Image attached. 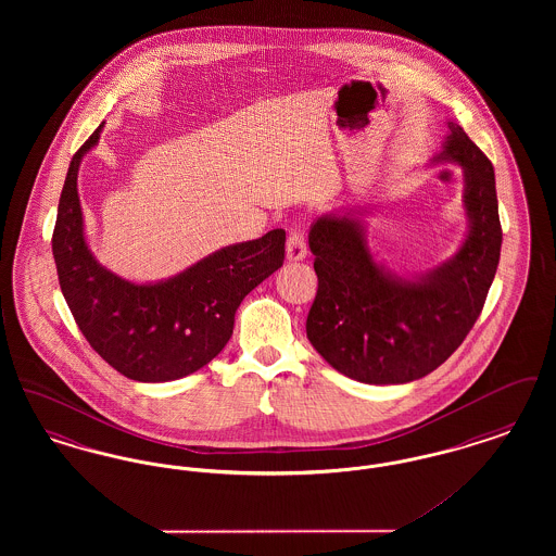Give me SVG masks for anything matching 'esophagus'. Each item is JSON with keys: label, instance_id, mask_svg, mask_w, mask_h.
<instances>
[{"label": "esophagus", "instance_id": "1", "mask_svg": "<svg viewBox=\"0 0 556 556\" xmlns=\"http://www.w3.org/2000/svg\"><path fill=\"white\" fill-rule=\"evenodd\" d=\"M308 254V248H306V241L304 236L300 231H291L288 243H286V256L290 263H300L304 261Z\"/></svg>", "mask_w": 556, "mask_h": 556}]
</instances>
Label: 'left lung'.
Returning <instances> with one entry per match:
<instances>
[{"mask_svg":"<svg viewBox=\"0 0 556 556\" xmlns=\"http://www.w3.org/2000/svg\"><path fill=\"white\" fill-rule=\"evenodd\" d=\"M429 166L463 170L467 233L440 265L397 273L377 258L367 236L370 208L325 212L311 225L318 291L306 336L345 377L394 386L438 369L463 344L483 308L501 261L494 166L458 123Z\"/></svg>","mask_w":556,"mask_h":556,"instance_id":"obj_1","label":"left lung"}]
</instances>
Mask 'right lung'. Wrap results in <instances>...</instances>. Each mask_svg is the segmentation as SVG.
Segmentation results:
<instances>
[{"instance_id":"right-lung-1","label":"right lung","mask_w":556,"mask_h":556,"mask_svg":"<svg viewBox=\"0 0 556 556\" xmlns=\"http://www.w3.org/2000/svg\"><path fill=\"white\" fill-rule=\"evenodd\" d=\"M104 123L71 160L52 252L64 300L83 336L110 367L132 381L191 375L227 345L241 300L283 265L286 231L214 250L159 281H131L93 256L80 208L79 168Z\"/></svg>"}]
</instances>
